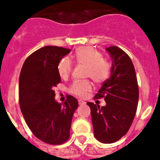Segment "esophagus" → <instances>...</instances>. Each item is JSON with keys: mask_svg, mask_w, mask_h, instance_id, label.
<instances>
[{"mask_svg": "<svg viewBox=\"0 0 160 160\" xmlns=\"http://www.w3.org/2000/svg\"><path fill=\"white\" fill-rule=\"evenodd\" d=\"M78 103H79V105H80V106L85 104V102H84V101H82V100H79V101H78Z\"/></svg>", "mask_w": 160, "mask_h": 160, "instance_id": "1", "label": "esophagus"}]
</instances>
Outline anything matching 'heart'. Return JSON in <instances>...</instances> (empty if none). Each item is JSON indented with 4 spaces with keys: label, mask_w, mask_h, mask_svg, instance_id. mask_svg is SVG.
Instances as JSON below:
<instances>
[{
    "label": "heart",
    "mask_w": 160,
    "mask_h": 160,
    "mask_svg": "<svg viewBox=\"0 0 160 160\" xmlns=\"http://www.w3.org/2000/svg\"><path fill=\"white\" fill-rule=\"evenodd\" d=\"M75 60L76 63L86 65L85 76L91 78L94 82L102 83L107 80L111 72L110 63L102 58L99 51L92 47H81L75 51ZM73 64L68 58H62L58 65V75L62 79H66L71 73ZM91 90V83L85 81H74L69 86V91L77 96H85Z\"/></svg>",
    "instance_id": "heart-1"
}]
</instances>
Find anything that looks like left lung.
<instances>
[{
  "mask_svg": "<svg viewBox=\"0 0 160 160\" xmlns=\"http://www.w3.org/2000/svg\"><path fill=\"white\" fill-rule=\"evenodd\" d=\"M112 65L111 76L96 95L104 98L105 107L87 102L91 108L94 135L103 143H112L130 128L137 111L138 85L131 58L117 46L107 48Z\"/></svg>",
  "mask_w": 160,
  "mask_h": 160,
  "instance_id": "1",
  "label": "left lung"
}]
</instances>
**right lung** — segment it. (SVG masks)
Segmentation results:
<instances>
[{"mask_svg":"<svg viewBox=\"0 0 160 160\" xmlns=\"http://www.w3.org/2000/svg\"><path fill=\"white\" fill-rule=\"evenodd\" d=\"M69 48L45 46L24 62L19 77V104L32 132L49 144H62L69 138V130L78 101L68 96L64 103L56 102L54 86L60 83L58 65Z\"/></svg>","mask_w":160,"mask_h":160,"instance_id":"right-lung-1","label":"right lung"}]
</instances>
